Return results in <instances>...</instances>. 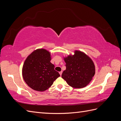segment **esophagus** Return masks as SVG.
<instances>
[{
	"mask_svg": "<svg viewBox=\"0 0 121 121\" xmlns=\"http://www.w3.org/2000/svg\"><path fill=\"white\" fill-rule=\"evenodd\" d=\"M62 73H63V72H62V71L60 72H59V73H60V76H61V74H62Z\"/></svg>",
	"mask_w": 121,
	"mask_h": 121,
	"instance_id": "34e87169",
	"label": "esophagus"
}]
</instances>
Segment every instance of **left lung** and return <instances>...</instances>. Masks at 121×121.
Here are the masks:
<instances>
[{
	"label": "left lung",
	"instance_id": "8db88e82",
	"mask_svg": "<svg viewBox=\"0 0 121 121\" xmlns=\"http://www.w3.org/2000/svg\"><path fill=\"white\" fill-rule=\"evenodd\" d=\"M73 56L69 55L64 58L66 69L61 77L70 86L82 88L92 80L95 69L92 60L80 51L76 50Z\"/></svg>",
	"mask_w": 121,
	"mask_h": 121
}]
</instances>
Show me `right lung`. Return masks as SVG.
<instances>
[{
  "instance_id": "add662e5",
  "label": "right lung",
  "mask_w": 121,
  "mask_h": 121,
  "mask_svg": "<svg viewBox=\"0 0 121 121\" xmlns=\"http://www.w3.org/2000/svg\"><path fill=\"white\" fill-rule=\"evenodd\" d=\"M51 56L44 49L34 50L25 60L22 69L23 77L32 89L44 91L52 85L60 75L50 63Z\"/></svg>"
}]
</instances>
